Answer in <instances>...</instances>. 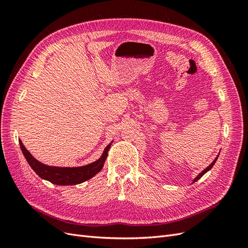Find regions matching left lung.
<instances>
[{"label": "left lung", "mask_w": 248, "mask_h": 248, "mask_svg": "<svg viewBox=\"0 0 248 248\" xmlns=\"http://www.w3.org/2000/svg\"><path fill=\"white\" fill-rule=\"evenodd\" d=\"M218 156H219V154L216 156V158H215V159H214V160L212 161V163H211V164H209V167H207V168H206V169H205L204 170H202V171L200 172V174H199V175H198V176H197L196 178H194V179H193V181H192V183H194V182H197V181H198V180H199V179H201V178H202V176H204V175L206 174V172H207V171H209L210 170H211V169H212V167H213V166H214V164H215V162H216L217 158H218Z\"/></svg>", "instance_id": "8db88e82"}]
</instances>
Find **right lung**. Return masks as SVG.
Returning a JSON list of instances; mask_svg holds the SVG:
<instances>
[{"label":"right lung","mask_w":248,"mask_h":248,"mask_svg":"<svg viewBox=\"0 0 248 248\" xmlns=\"http://www.w3.org/2000/svg\"><path fill=\"white\" fill-rule=\"evenodd\" d=\"M111 142L112 140L110 141V144H108L106 147L102 155L96 161L86 164V166L76 167V168H61V167L46 166V164L40 162L39 160H37L35 157H33V155L28 151L20 140H19V146L22 151V154H24L25 158L30 164V167L33 169V170L37 175L44 180H47V181L51 182L52 184L63 186V185L80 184L82 182L87 181V180L93 178L97 172H99L103 168L104 161L107 159L108 152L111 146Z\"/></svg>","instance_id":"1"}]
</instances>
